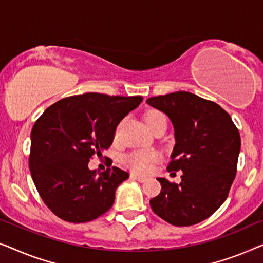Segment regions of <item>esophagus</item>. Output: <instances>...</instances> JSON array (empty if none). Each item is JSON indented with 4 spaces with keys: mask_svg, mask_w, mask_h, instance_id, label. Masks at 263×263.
I'll return each mask as SVG.
<instances>
[{
    "mask_svg": "<svg viewBox=\"0 0 263 263\" xmlns=\"http://www.w3.org/2000/svg\"><path fill=\"white\" fill-rule=\"evenodd\" d=\"M131 179L139 181V182H144V181L146 180V177H145V176H143V175H139V174H135V173H132V174H131Z\"/></svg>",
    "mask_w": 263,
    "mask_h": 263,
    "instance_id": "1",
    "label": "esophagus"
}]
</instances>
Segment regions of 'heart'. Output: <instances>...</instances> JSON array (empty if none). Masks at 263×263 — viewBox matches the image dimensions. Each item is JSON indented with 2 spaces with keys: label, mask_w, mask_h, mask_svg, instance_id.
Instances as JSON below:
<instances>
[{
  "label": "heart",
  "mask_w": 263,
  "mask_h": 263,
  "mask_svg": "<svg viewBox=\"0 0 263 263\" xmlns=\"http://www.w3.org/2000/svg\"><path fill=\"white\" fill-rule=\"evenodd\" d=\"M146 125L150 130H153L155 126L160 125L162 123L167 124V118L163 113L151 112L145 118ZM158 160V155L155 151L149 150H136L132 151L126 156L124 157V163L127 165L128 168L136 173H145L151 168L154 162Z\"/></svg>",
  "instance_id": "b5f03b06"
}]
</instances>
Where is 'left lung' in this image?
Returning a JSON list of instances; mask_svg holds the SVG:
<instances>
[{"instance_id": "obj_1", "label": "left lung", "mask_w": 263, "mask_h": 263, "mask_svg": "<svg viewBox=\"0 0 263 263\" xmlns=\"http://www.w3.org/2000/svg\"><path fill=\"white\" fill-rule=\"evenodd\" d=\"M165 113L175 145L168 170H182L180 184L158 177L162 190L150 206L175 227L200 223L227 200L237 170L241 137L231 117L216 102L176 91L146 100Z\"/></svg>"}]
</instances>
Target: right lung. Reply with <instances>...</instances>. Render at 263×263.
Wrapping results in <instances>:
<instances>
[{
    "label": "right lung",
    "mask_w": 263,
    "mask_h": 263,
    "mask_svg": "<svg viewBox=\"0 0 263 263\" xmlns=\"http://www.w3.org/2000/svg\"><path fill=\"white\" fill-rule=\"evenodd\" d=\"M142 96L86 93L53 103L33 125L29 170L45 205L63 220L86 223L106 213L128 173L88 168L113 142L118 124Z\"/></svg>",
    "instance_id": "add662e5"
}]
</instances>
